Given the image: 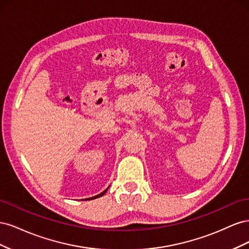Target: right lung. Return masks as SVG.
I'll return each instance as SVG.
<instances>
[{"label": "right lung", "instance_id": "1", "mask_svg": "<svg viewBox=\"0 0 249 249\" xmlns=\"http://www.w3.org/2000/svg\"><path fill=\"white\" fill-rule=\"evenodd\" d=\"M109 188V187H108ZM108 188H107V189L106 190H104L102 193H100V194H97V195H95V196H93V197H90V198H86L85 200H90V199H94V198H97V197H101V196H103V195L105 194V193H106L107 192V190H108Z\"/></svg>", "mask_w": 249, "mask_h": 249}]
</instances>
